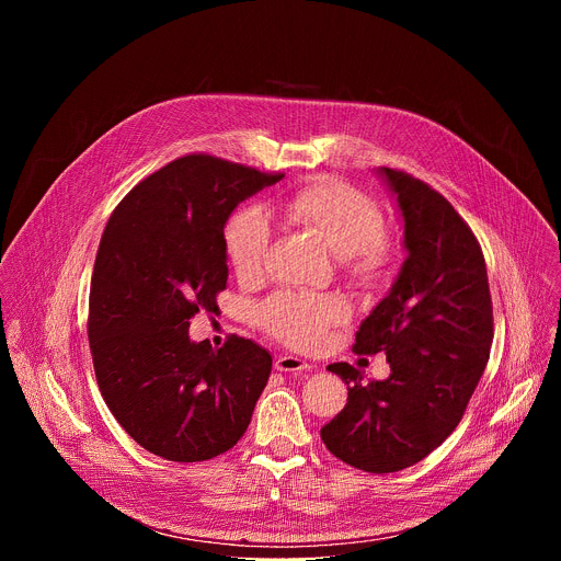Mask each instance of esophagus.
I'll list each match as a JSON object with an SVG mask.
<instances>
[{
	"label": "esophagus",
	"instance_id": "obj_1",
	"mask_svg": "<svg viewBox=\"0 0 561 561\" xmlns=\"http://www.w3.org/2000/svg\"><path fill=\"white\" fill-rule=\"evenodd\" d=\"M275 368L282 373H297V370H310L312 366L306 359H299L295 355H277Z\"/></svg>",
	"mask_w": 561,
	"mask_h": 561
}]
</instances>
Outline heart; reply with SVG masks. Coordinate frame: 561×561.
Returning <instances> with one entry per match:
<instances>
[{
	"instance_id": "obj_1",
	"label": "heart",
	"mask_w": 561,
	"mask_h": 561,
	"mask_svg": "<svg viewBox=\"0 0 561 561\" xmlns=\"http://www.w3.org/2000/svg\"><path fill=\"white\" fill-rule=\"evenodd\" d=\"M277 213L314 232L337 255L342 271L359 286L386 282L399 260V247L381 226L379 204L364 191L335 180H314L277 202ZM226 253L239 279L262 277L271 228L257 208H239L226 226ZM346 306L333 295L277 293L266 299L257 319L275 340L295 348H314L346 319Z\"/></svg>"
}]
</instances>
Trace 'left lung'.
Wrapping results in <instances>:
<instances>
[{
	"label": "left lung",
	"instance_id": "obj_1",
	"mask_svg": "<svg viewBox=\"0 0 561 561\" xmlns=\"http://www.w3.org/2000/svg\"><path fill=\"white\" fill-rule=\"evenodd\" d=\"M381 173L404 215L409 257L353 351L386 353L390 375L366 383L359 368L331 364L351 388L342 413L319 431L337 459L377 474L422 461L457 428L495 331L486 262L470 226L426 182Z\"/></svg>",
	"mask_w": 561,
	"mask_h": 561
}]
</instances>
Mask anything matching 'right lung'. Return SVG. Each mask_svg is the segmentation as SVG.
<instances>
[{"label":"right lung","mask_w":561,"mask_h":561,"mask_svg":"<svg viewBox=\"0 0 561 561\" xmlns=\"http://www.w3.org/2000/svg\"><path fill=\"white\" fill-rule=\"evenodd\" d=\"M282 178L184 154L141 180L104 228L89 299L95 377L122 428L157 457L213 459L251 424L273 357L239 335L219 351L193 344L188 327L219 310L228 215Z\"/></svg>","instance_id":"obj_1"}]
</instances>
